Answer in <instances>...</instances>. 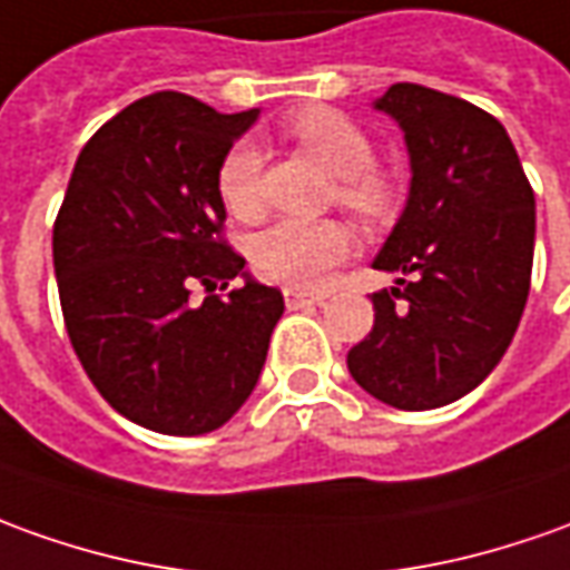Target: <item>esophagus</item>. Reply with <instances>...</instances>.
<instances>
[{"mask_svg":"<svg viewBox=\"0 0 570 570\" xmlns=\"http://www.w3.org/2000/svg\"><path fill=\"white\" fill-rule=\"evenodd\" d=\"M282 294H285V304H288V309L304 307V304H320V301L328 297L325 292H307V288H285Z\"/></svg>","mask_w":570,"mask_h":570,"instance_id":"obj_1","label":"esophagus"}]
</instances>
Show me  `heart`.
<instances>
[{
    "label": "heart",
    "mask_w": 570,
    "mask_h": 570,
    "mask_svg": "<svg viewBox=\"0 0 570 570\" xmlns=\"http://www.w3.org/2000/svg\"><path fill=\"white\" fill-rule=\"evenodd\" d=\"M285 136L304 145L337 176V202L366 223L384 219L397 204L394 179L375 167V148L347 114L335 108H304L292 114ZM223 207L242 223L266 214L263 155L257 145L235 142L217 167ZM353 233L341 219H282L250 242V266L257 276L288 288H316L351 254Z\"/></svg>",
    "instance_id": "b5f03b06"
}]
</instances>
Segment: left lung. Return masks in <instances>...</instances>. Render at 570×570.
Here are the masks:
<instances>
[{"label":"left lung","mask_w":570,"mask_h":570,"mask_svg":"<svg viewBox=\"0 0 570 570\" xmlns=\"http://www.w3.org/2000/svg\"><path fill=\"white\" fill-rule=\"evenodd\" d=\"M375 108L406 132L412 186L375 269V323L347 353L353 382L406 412L465 397L509 351L531 292L533 188L509 132L465 98L394 82Z\"/></svg>","instance_id":"1"}]
</instances>
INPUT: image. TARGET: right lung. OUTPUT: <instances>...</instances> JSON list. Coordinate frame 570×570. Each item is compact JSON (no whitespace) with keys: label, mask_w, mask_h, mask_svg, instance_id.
<instances>
[{"label":"right lung","mask_w":570,"mask_h":570,"mask_svg":"<svg viewBox=\"0 0 570 570\" xmlns=\"http://www.w3.org/2000/svg\"><path fill=\"white\" fill-rule=\"evenodd\" d=\"M257 111L155 92L82 145L55 219L58 297L73 353L129 422L195 438L250 397L285 309L223 238L217 167ZM202 284L205 301L190 297ZM220 294H216V288Z\"/></svg>","instance_id":"right-lung-1"}]
</instances>
